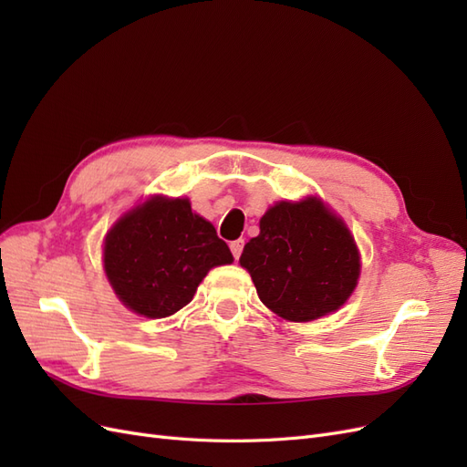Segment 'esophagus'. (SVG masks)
I'll list each match as a JSON object with an SVG mask.
<instances>
[{"instance_id": "1", "label": "esophagus", "mask_w": 467, "mask_h": 467, "mask_svg": "<svg viewBox=\"0 0 467 467\" xmlns=\"http://www.w3.org/2000/svg\"><path fill=\"white\" fill-rule=\"evenodd\" d=\"M244 245H245L244 239H235V242H232V244H230L232 255H234L235 259H239V255H242V253H244Z\"/></svg>"}]
</instances>
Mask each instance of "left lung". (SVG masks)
Segmentation results:
<instances>
[{
    "label": "left lung",
    "mask_w": 467,
    "mask_h": 467,
    "mask_svg": "<svg viewBox=\"0 0 467 467\" xmlns=\"http://www.w3.org/2000/svg\"><path fill=\"white\" fill-rule=\"evenodd\" d=\"M259 228L239 263L271 312L304 323L337 312L350 298L360 276L358 249L321 199L280 201L265 212Z\"/></svg>",
    "instance_id": "8db88e82"
}]
</instances>
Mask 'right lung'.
<instances>
[{"label": "right lung", "mask_w": 467, "mask_h": 467, "mask_svg": "<svg viewBox=\"0 0 467 467\" xmlns=\"http://www.w3.org/2000/svg\"><path fill=\"white\" fill-rule=\"evenodd\" d=\"M234 255L189 199L151 196L126 212L105 237V275L119 300L150 319L185 307L210 268Z\"/></svg>", "instance_id": "obj_1"}]
</instances>
